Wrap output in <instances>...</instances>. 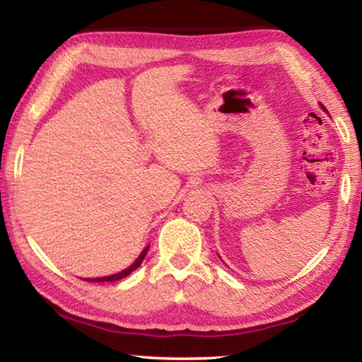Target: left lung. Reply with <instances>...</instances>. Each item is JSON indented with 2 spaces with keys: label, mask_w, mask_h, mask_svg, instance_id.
I'll list each match as a JSON object with an SVG mask.
<instances>
[{
  "label": "left lung",
  "mask_w": 362,
  "mask_h": 362,
  "mask_svg": "<svg viewBox=\"0 0 362 362\" xmlns=\"http://www.w3.org/2000/svg\"><path fill=\"white\" fill-rule=\"evenodd\" d=\"M322 108H324V107H322ZM324 110H326V108H324Z\"/></svg>",
  "instance_id": "8db88e82"
}]
</instances>
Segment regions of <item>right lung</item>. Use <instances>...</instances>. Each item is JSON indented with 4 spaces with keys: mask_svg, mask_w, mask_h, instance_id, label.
Masks as SVG:
<instances>
[{
    "mask_svg": "<svg viewBox=\"0 0 362 362\" xmlns=\"http://www.w3.org/2000/svg\"><path fill=\"white\" fill-rule=\"evenodd\" d=\"M150 247V246H148ZM148 247H145L144 249V252L139 255V259L132 263V265L129 267V268H126V269H122L121 273H116V274H112V276H103V278H94V279H86V281H90V283H113V281H119V279H122V278H126V276H129V274L132 273V272H136V269L140 267V263L144 262V259H145V255H146V252H148Z\"/></svg>",
    "mask_w": 362,
    "mask_h": 362,
    "instance_id": "right-lung-1",
    "label": "right lung"
}]
</instances>
